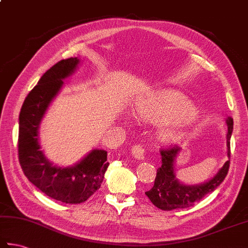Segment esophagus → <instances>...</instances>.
I'll return each mask as SVG.
<instances>
[{
  "label": "esophagus",
  "mask_w": 248,
  "mask_h": 248,
  "mask_svg": "<svg viewBox=\"0 0 248 248\" xmlns=\"http://www.w3.org/2000/svg\"><path fill=\"white\" fill-rule=\"evenodd\" d=\"M131 153H132L133 156L139 159V160H143L145 158V152H144V148L142 145L140 144H135L133 145L132 149H131Z\"/></svg>",
  "instance_id": "obj_1"
}]
</instances>
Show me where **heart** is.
<instances>
[{
    "label": "heart",
    "instance_id": "1",
    "mask_svg": "<svg viewBox=\"0 0 248 248\" xmlns=\"http://www.w3.org/2000/svg\"><path fill=\"white\" fill-rule=\"evenodd\" d=\"M137 110L140 117L152 123L167 120L179 110L175 117L176 124L167 125L160 132L164 140L173 139L179 127L190 124L195 119V111L191 108L190 102L185 96L173 91H161L155 93L152 98L139 104Z\"/></svg>",
    "mask_w": 248,
    "mask_h": 248
}]
</instances>
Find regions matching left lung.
I'll use <instances>...</instances> for the list:
<instances>
[{
    "mask_svg": "<svg viewBox=\"0 0 248 248\" xmlns=\"http://www.w3.org/2000/svg\"><path fill=\"white\" fill-rule=\"evenodd\" d=\"M228 134L227 146L228 157L229 160L224 164V167L210 181L200 184V185H183L175 178L174 173V159L176 158L181 147L177 145H172L168 148H162L161 152V167L157 170V176L155 178V184L150 190L145 192V195L152 201L155 206L162 211H173L178 208H186L199 202L208 193H211L224 182L230 167V138L233 130V119L229 117L227 119Z\"/></svg>",
    "mask_w": 248,
    "mask_h": 248,
    "instance_id": "1",
    "label": "left lung"
}]
</instances>
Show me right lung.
Returning a JSON list of instances; mask_svg holds the SVG:
<instances>
[{
    "instance_id": "obj_1",
    "label": "right lung",
    "mask_w": 248,
    "mask_h": 248,
    "mask_svg": "<svg viewBox=\"0 0 248 248\" xmlns=\"http://www.w3.org/2000/svg\"><path fill=\"white\" fill-rule=\"evenodd\" d=\"M77 58L61 60L52 65L29 92L19 115L18 155L24 175L34 186L55 200L79 204L101 187L108 168V152L93 149L72 168L52 166L38 144V125L51 100L78 64Z\"/></svg>"
}]
</instances>
